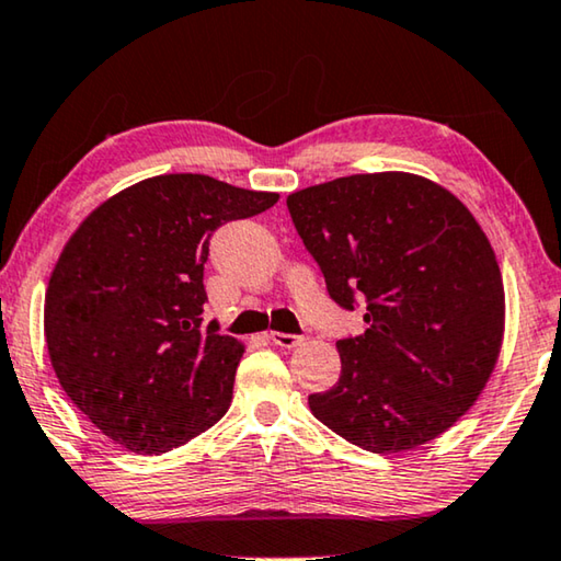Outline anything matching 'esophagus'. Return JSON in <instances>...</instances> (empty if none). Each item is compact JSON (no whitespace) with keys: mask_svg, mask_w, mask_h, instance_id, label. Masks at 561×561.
<instances>
[{"mask_svg":"<svg viewBox=\"0 0 561 561\" xmlns=\"http://www.w3.org/2000/svg\"><path fill=\"white\" fill-rule=\"evenodd\" d=\"M268 339L280 348H296L304 343V335H293V333H280V331H271Z\"/></svg>","mask_w":561,"mask_h":561,"instance_id":"esophagus-1","label":"esophagus"}]
</instances>
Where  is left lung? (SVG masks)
I'll return each instance as SVG.
<instances>
[{
    "mask_svg": "<svg viewBox=\"0 0 561 561\" xmlns=\"http://www.w3.org/2000/svg\"><path fill=\"white\" fill-rule=\"evenodd\" d=\"M288 213L343 310L368 329L335 343L341 376L313 416L374 454L442 436L484 391L504 335V283L459 197L409 172L335 178Z\"/></svg>",
    "mask_w": 561,
    "mask_h": 561,
    "instance_id": "obj_1",
    "label": "left lung"
}]
</instances>
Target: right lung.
I'll list each match as a JSON object with an SVG mask.
<instances>
[{
	"label": "right lung",
	"mask_w": 561,
	"mask_h": 561,
	"mask_svg": "<svg viewBox=\"0 0 561 561\" xmlns=\"http://www.w3.org/2000/svg\"><path fill=\"white\" fill-rule=\"evenodd\" d=\"M278 193L158 175L92 210L51 271L45 339L65 393L135 454H165L226 416L243 346L205 325L210 238Z\"/></svg>",
	"instance_id": "obj_1"
}]
</instances>
